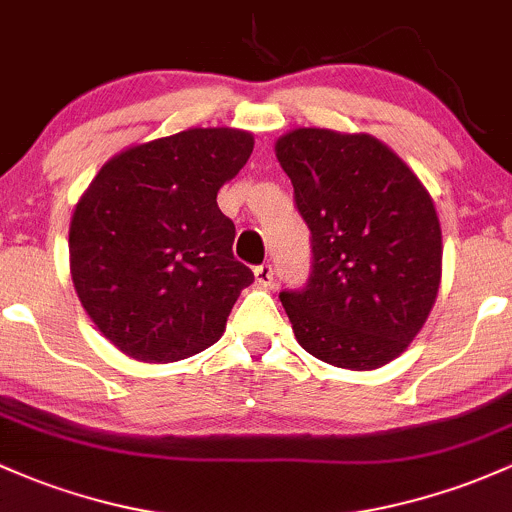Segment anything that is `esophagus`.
<instances>
[{"label": "esophagus", "mask_w": 512, "mask_h": 512, "mask_svg": "<svg viewBox=\"0 0 512 512\" xmlns=\"http://www.w3.org/2000/svg\"><path fill=\"white\" fill-rule=\"evenodd\" d=\"M254 278H256V283L261 285V288H268V285L273 283V268L268 266V263H263V266H256L254 268Z\"/></svg>", "instance_id": "34e87169"}]
</instances>
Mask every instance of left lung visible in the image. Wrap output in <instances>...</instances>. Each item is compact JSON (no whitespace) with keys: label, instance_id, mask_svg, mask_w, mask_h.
Masks as SVG:
<instances>
[{"label":"left lung","instance_id":"left-lung-1","mask_svg":"<svg viewBox=\"0 0 512 512\" xmlns=\"http://www.w3.org/2000/svg\"><path fill=\"white\" fill-rule=\"evenodd\" d=\"M276 158L312 234L305 290L280 293L295 339L315 359L373 371L398 359L442 283V227L412 168L368 134L300 126Z\"/></svg>","mask_w":512,"mask_h":512}]
</instances>
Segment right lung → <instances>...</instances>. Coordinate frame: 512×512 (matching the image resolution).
<instances>
[{
	"label": "right lung",
	"mask_w": 512,
	"mask_h": 512,
	"mask_svg": "<svg viewBox=\"0 0 512 512\" xmlns=\"http://www.w3.org/2000/svg\"><path fill=\"white\" fill-rule=\"evenodd\" d=\"M249 131L210 126L109 158L70 219L75 293L119 351L170 364L212 346L254 273L234 261L217 192L249 161Z\"/></svg>",
	"instance_id": "right-lung-1"
}]
</instances>
